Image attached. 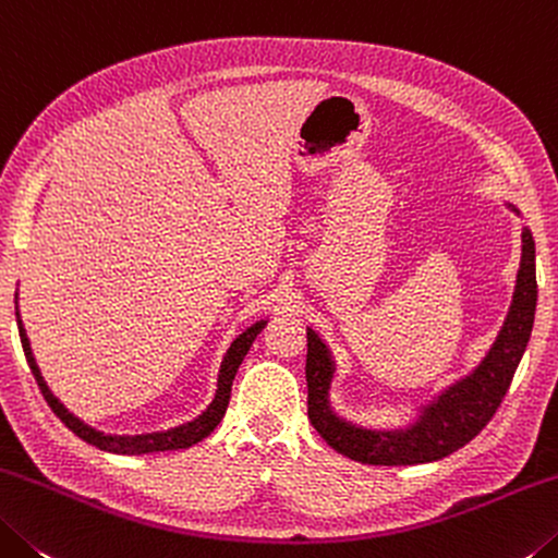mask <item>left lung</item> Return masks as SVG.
Masks as SVG:
<instances>
[{"label":"left lung","instance_id":"1","mask_svg":"<svg viewBox=\"0 0 558 558\" xmlns=\"http://www.w3.org/2000/svg\"><path fill=\"white\" fill-rule=\"evenodd\" d=\"M536 312V267H534V240L524 232L522 264L517 274L514 301L501 326L495 345L487 359L477 365L472 376L447 388L437 403L425 410L420 423L408 430H363L336 417L328 408V383L333 365L326 345L308 328L306 331V386H308V420L316 433L333 447L363 464H423L442 460L458 452L472 437L482 433L497 408L505 400L514 378L517 365L532 336Z\"/></svg>","mask_w":558,"mask_h":558}]
</instances>
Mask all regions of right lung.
Listing matches in <instances>:
<instances>
[{"mask_svg": "<svg viewBox=\"0 0 558 558\" xmlns=\"http://www.w3.org/2000/svg\"><path fill=\"white\" fill-rule=\"evenodd\" d=\"M267 322H257L254 326L246 328L242 336H236L234 343L230 345V351H227L225 361H222V371H219V383H217V396L209 408L205 410L203 415L195 417L193 423L187 425H180V427H172L168 433H150V435H104L94 430V427H88L86 423H81L78 417H73L66 408H63L57 398L51 396V390L47 383H44L39 368H36V361L32 355L29 349V339H26L24 333V326L20 322V339H22V349L26 355V363H29V368L36 378V386H39L44 400H47L49 408L53 410V415H57L63 425L69 427L73 435H78L81 440H86L88 445H96L98 450H106V452H116V454H145V452H166V450H182V447H190L203 440L209 433L215 430L219 425V420L225 417V410L230 405V396H232V380L236 376V368H240V363L244 361L246 351H250L252 341L257 339V333L264 328Z\"/></svg>", "mask_w": 558, "mask_h": 558, "instance_id": "add662e5", "label": "right lung"}]
</instances>
